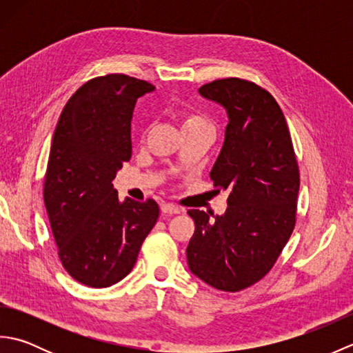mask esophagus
<instances>
[{
  "mask_svg": "<svg viewBox=\"0 0 353 353\" xmlns=\"http://www.w3.org/2000/svg\"><path fill=\"white\" fill-rule=\"evenodd\" d=\"M161 211L163 214H181L182 212V208H179L172 203H162L161 205Z\"/></svg>",
  "mask_w": 353,
  "mask_h": 353,
  "instance_id": "1",
  "label": "esophagus"
}]
</instances>
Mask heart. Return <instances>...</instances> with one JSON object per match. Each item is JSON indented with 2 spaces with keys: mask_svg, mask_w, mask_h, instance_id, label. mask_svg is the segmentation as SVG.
<instances>
[{
  "mask_svg": "<svg viewBox=\"0 0 353 353\" xmlns=\"http://www.w3.org/2000/svg\"><path fill=\"white\" fill-rule=\"evenodd\" d=\"M182 129H191V127H200V125H211L203 115L192 114V112H186L182 117Z\"/></svg>",
  "mask_w": 353,
  "mask_h": 353,
  "instance_id": "heart-1",
  "label": "heart"
}]
</instances>
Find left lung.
I'll return each mask as SVG.
<instances>
[{
    "label": "left lung",
    "mask_w": 353,
    "mask_h": 353,
    "mask_svg": "<svg viewBox=\"0 0 353 353\" xmlns=\"http://www.w3.org/2000/svg\"><path fill=\"white\" fill-rule=\"evenodd\" d=\"M199 92L228 112L211 179L229 197L226 212L214 219V214L190 209L196 230L186 258L201 281L236 292L261 281L288 243L296 224L299 165L279 104L264 88L229 77Z\"/></svg>",
    "instance_id": "1"
}]
</instances>
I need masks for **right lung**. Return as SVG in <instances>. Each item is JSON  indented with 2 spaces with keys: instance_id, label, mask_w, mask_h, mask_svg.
Listing matches in <instances>:
<instances>
[{
  "instance_id": "1",
  "label": "right lung",
  "mask_w": 353,
  "mask_h": 353,
  "mask_svg": "<svg viewBox=\"0 0 353 353\" xmlns=\"http://www.w3.org/2000/svg\"><path fill=\"white\" fill-rule=\"evenodd\" d=\"M152 91L125 74L95 77L65 104L56 125L43 201L63 268L88 287H110L129 274L159 216L153 199L119 201L112 185L132 157L134 104Z\"/></svg>"
}]
</instances>
